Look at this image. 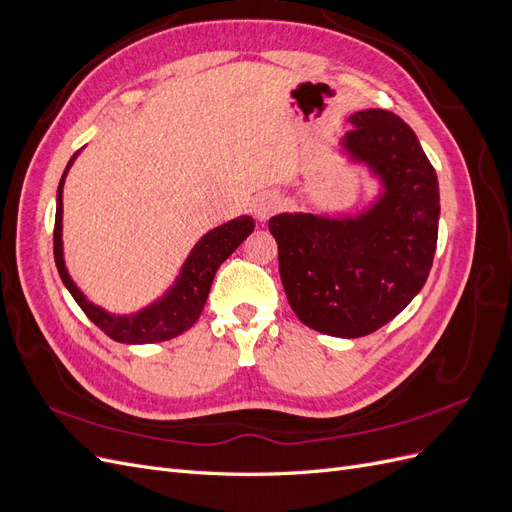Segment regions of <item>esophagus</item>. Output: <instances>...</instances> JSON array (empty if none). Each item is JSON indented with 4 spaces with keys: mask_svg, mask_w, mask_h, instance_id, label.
<instances>
[{
    "mask_svg": "<svg viewBox=\"0 0 512 512\" xmlns=\"http://www.w3.org/2000/svg\"><path fill=\"white\" fill-rule=\"evenodd\" d=\"M277 209H280V198H277L275 194L267 192V194H260L256 200H254V213L256 218L265 222L269 215H273Z\"/></svg>",
    "mask_w": 512,
    "mask_h": 512,
    "instance_id": "1",
    "label": "esophagus"
}]
</instances>
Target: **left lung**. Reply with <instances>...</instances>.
I'll use <instances>...</instances> for the list:
<instances>
[{
	"label": "left lung",
	"instance_id": "8db88e82",
	"mask_svg": "<svg viewBox=\"0 0 512 512\" xmlns=\"http://www.w3.org/2000/svg\"><path fill=\"white\" fill-rule=\"evenodd\" d=\"M339 145L378 181L359 213L269 220L288 303L309 329L363 337L391 322L427 282L438 243V175L406 121L382 108L348 117Z\"/></svg>",
	"mask_w": 512,
	"mask_h": 512
}]
</instances>
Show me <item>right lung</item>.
Returning <instances> with one entry per match:
<instances>
[{
    "label": "right lung",
    "mask_w": 512,
    "mask_h": 512,
    "mask_svg": "<svg viewBox=\"0 0 512 512\" xmlns=\"http://www.w3.org/2000/svg\"><path fill=\"white\" fill-rule=\"evenodd\" d=\"M79 153L81 151H76L70 158L57 185L53 254L61 282L70 290L74 301L81 305L87 318L94 322L96 327H100L108 337L115 339V342L156 344L185 333L198 320L200 312H203L215 271H218L222 262L254 232L256 224L252 220V215H239V218L213 228L207 235L200 237V241L192 247L190 256L185 258L181 265V271L175 277L173 286H170L160 299L149 303L143 309H138L134 314H111L85 297L83 290L76 286L70 277L64 260V241H61V228H64V224H61V220H64V183L68 177V170Z\"/></svg>",
    "instance_id": "right-lung-1"
}]
</instances>
